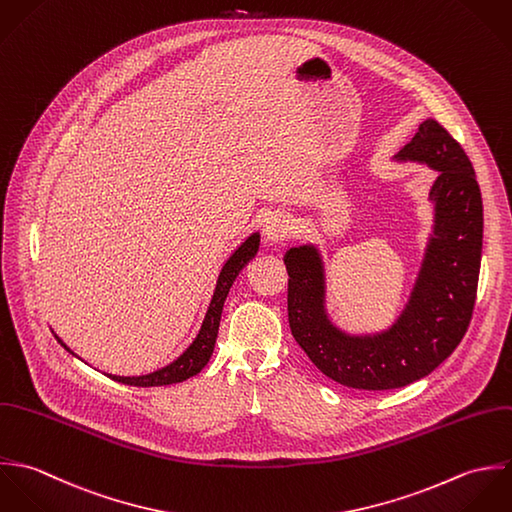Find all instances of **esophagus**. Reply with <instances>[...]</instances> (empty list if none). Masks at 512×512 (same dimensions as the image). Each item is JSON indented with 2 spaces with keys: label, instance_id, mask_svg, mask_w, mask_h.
Masks as SVG:
<instances>
[{
  "label": "esophagus",
  "instance_id": "obj_1",
  "mask_svg": "<svg viewBox=\"0 0 512 512\" xmlns=\"http://www.w3.org/2000/svg\"><path fill=\"white\" fill-rule=\"evenodd\" d=\"M265 237H267V241H271V243H281V241H285L289 235H291V231H293V219H291V215H287V213H273L267 221H265Z\"/></svg>",
  "mask_w": 512,
  "mask_h": 512
}]
</instances>
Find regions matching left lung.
<instances>
[{
  "label": "left lung",
  "instance_id": "1",
  "mask_svg": "<svg viewBox=\"0 0 512 512\" xmlns=\"http://www.w3.org/2000/svg\"><path fill=\"white\" fill-rule=\"evenodd\" d=\"M437 172L429 190L433 225L408 303L380 332L350 334L326 310L324 261L316 245L291 247L289 324L310 362L356 390H394L431 374L459 346L477 297L483 251V200L471 160L433 118L394 156Z\"/></svg>",
  "mask_w": 512,
  "mask_h": 512
}]
</instances>
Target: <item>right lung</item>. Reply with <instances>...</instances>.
Segmentation results:
<instances>
[{"instance_id": "right-lung-1", "label": "right lung", "mask_w": 512, "mask_h": 512, "mask_svg": "<svg viewBox=\"0 0 512 512\" xmlns=\"http://www.w3.org/2000/svg\"><path fill=\"white\" fill-rule=\"evenodd\" d=\"M259 241L261 235L259 231L251 233L231 255L229 259L223 263L219 275H217V283L209 301V307L205 312L204 322L200 332L196 334V338L192 340V344L170 364H166L164 368H158L150 374H142V376H114V374H106L110 380L126 384V386H138V388H154V386H170V384H180L196 374H200L207 366L213 348H215V340H217V330H219V320H221V312H223V303L229 295L231 285L235 283L237 275L241 273V269L257 255L259 251ZM55 338L59 340V344L71 352L73 356H77L57 334ZM79 358V356H77Z\"/></svg>"}]
</instances>
